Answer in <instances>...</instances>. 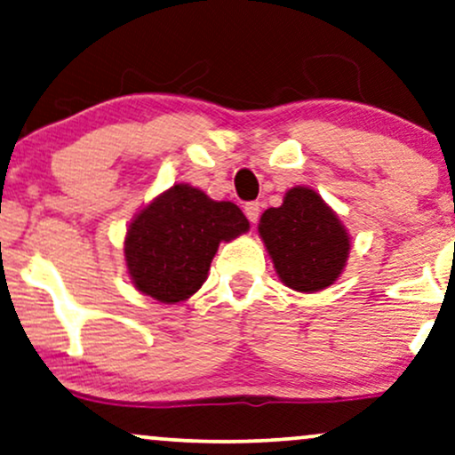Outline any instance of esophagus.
I'll use <instances>...</instances> for the list:
<instances>
[{
  "label": "esophagus",
  "instance_id": "34e87169",
  "mask_svg": "<svg viewBox=\"0 0 455 455\" xmlns=\"http://www.w3.org/2000/svg\"><path fill=\"white\" fill-rule=\"evenodd\" d=\"M243 212H245L247 220L256 222L258 218H260V204H258V201H250V204L243 205Z\"/></svg>",
  "mask_w": 455,
  "mask_h": 455
}]
</instances>
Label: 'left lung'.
<instances>
[{
	"instance_id": "left-lung-1",
	"label": "left lung",
	"mask_w": 455,
	"mask_h": 455,
	"mask_svg": "<svg viewBox=\"0 0 455 455\" xmlns=\"http://www.w3.org/2000/svg\"><path fill=\"white\" fill-rule=\"evenodd\" d=\"M258 231L281 281L296 291L331 285L348 258L347 231L310 188L287 191L281 208L264 212Z\"/></svg>"
}]
</instances>
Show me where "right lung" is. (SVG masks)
<instances>
[{"label": "right lung", "mask_w": 455, "mask_h": 455, "mask_svg": "<svg viewBox=\"0 0 455 455\" xmlns=\"http://www.w3.org/2000/svg\"><path fill=\"white\" fill-rule=\"evenodd\" d=\"M247 228L250 222L231 201H212L188 185L172 187L128 228L124 250L130 277L155 300H187L208 279L220 241Z\"/></svg>", "instance_id": "add662e5"}]
</instances>
